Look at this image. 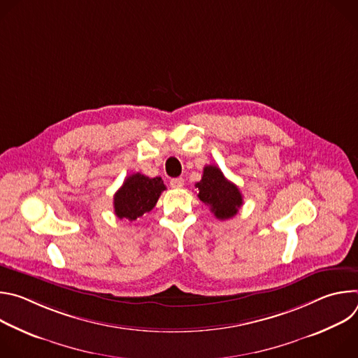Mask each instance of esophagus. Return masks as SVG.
Wrapping results in <instances>:
<instances>
[{
  "instance_id": "esophagus-1",
  "label": "esophagus",
  "mask_w": 358,
  "mask_h": 358,
  "mask_svg": "<svg viewBox=\"0 0 358 358\" xmlns=\"http://www.w3.org/2000/svg\"><path fill=\"white\" fill-rule=\"evenodd\" d=\"M170 185L173 188H181L184 185V180L181 177H177V178H171L170 180Z\"/></svg>"
}]
</instances>
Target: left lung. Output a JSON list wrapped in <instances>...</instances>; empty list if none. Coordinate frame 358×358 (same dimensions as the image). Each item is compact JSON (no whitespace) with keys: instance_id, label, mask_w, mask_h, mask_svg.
<instances>
[{"instance_id":"obj_1","label":"left lung","mask_w":358,"mask_h":358,"mask_svg":"<svg viewBox=\"0 0 358 358\" xmlns=\"http://www.w3.org/2000/svg\"><path fill=\"white\" fill-rule=\"evenodd\" d=\"M195 188H198V198L221 221L236 215L243 203L239 188L227 180L217 166L203 167L202 178L195 184Z\"/></svg>"}]
</instances>
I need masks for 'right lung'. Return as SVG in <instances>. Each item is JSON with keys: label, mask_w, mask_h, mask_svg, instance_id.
Wrapping results in <instances>:
<instances>
[{"label": "right lung", "mask_w": 358, "mask_h": 358, "mask_svg": "<svg viewBox=\"0 0 358 358\" xmlns=\"http://www.w3.org/2000/svg\"><path fill=\"white\" fill-rule=\"evenodd\" d=\"M164 189L166 185L160 177L150 178L140 173L131 174L115 194V214L120 220L136 221L156 207Z\"/></svg>", "instance_id": "1"}]
</instances>
